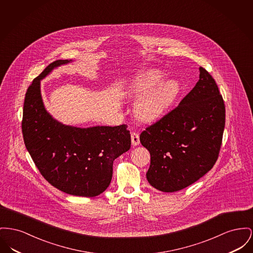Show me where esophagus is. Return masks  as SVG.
<instances>
[{
  "instance_id": "1",
  "label": "esophagus",
  "mask_w": 253,
  "mask_h": 253,
  "mask_svg": "<svg viewBox=\"0 0 253 253\" xmlns=\"http://www.w3.org/2000/svg\"><path fill=\"white\" fill-rule=\"evenodd\" d=\"M131 139H132V145L133 146H137L139 144V134L137 133L133 132L131 134Z\"/></svg>"
}]
</instances>
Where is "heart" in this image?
Wrapping results in <instances>:
<instances>
[{"instance_id": "b5f03b06", "label": "heart", "mask_w": 253, "mask_h": 253, "mask_svg": "<svg viewBox=\"0 0 253 253\" xmlns=\"http://www.w3.org/2000/svg\"><path fill=\"white\" fill-rule=\"evenodd\" d=\"M164 75L158 70H147L136 76L128 87V93L138 97L134 105V115L144 122L160 119L174 102L179 85L174 79L161 82Z\"/></svg>"}]
</instances>
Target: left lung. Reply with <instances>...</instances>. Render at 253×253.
<instances>
[{
  "label": "left lung",
  "mask_w": 253,
  "mask_h": 253,
  "mask_svg": "<svg viewBox=\"0 0 253 253\" xmlns=\"http://www.w3.org/2000/svg\"><path fill=\"white\" fill-rule=\"evenodd\" d=\"M200 79L177 108L143 131L150 152L149 183L163 192L181 190L213 167L222 144L225 109L213 77L200 67Z\"/></svg>",
  "instance_id": "1"
}]
</instances>
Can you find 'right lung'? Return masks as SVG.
Masks as SVG:
<instances>
[{
    "label": "right lung",
    "mask_w": 253,
    "mask_h": 253,
    "mask_svg": "<svg viewBox=\"0 0 253 253\" xmlns=\"http://www.w3.org/2000/svg\"><path fill=\"white\" fill-rule=\"evenodd\" d=\"M72 62L56 60L33 80L26 93L22 131L34 164L52 186L74 196L95 197L110 185L114 161L131 148V135L124 124L65 125L45 110L41 80Z\"/></svg>",
    "instance_id": "right-lung-1"
}]
</instances>
